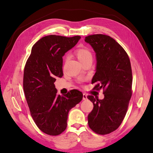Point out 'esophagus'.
Returning <instances> with one entry per match:
<instances>
[{
  "label": "esophagus",
  "instance_id": "esophagus-1",
  "mask_svg": "<svg viewBox=\"0 0 153 153\" xmlns=\"http://www.w3.org/2000/svg\"><path fill=\"white\" fill-rule=\"evenodd\" d=\"M83 100H87V94H85V93H83Z\"/></svg>",
  "mask_w": 153,
  "mask_h": 153
}]
</instances>
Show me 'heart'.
Here are the masks:
<instances>
[{
  "label": "heart",
  "mask_w": 153,
  "mask_h": 153,
  "mask_svg": "<svg viewBox=\"0 0 153 153\" xmlns=\"http://www.w3.org/2000/svg\"><path fill=\"white\" fill-rule=\"evenodd\" d=\"M75 54L82 64L87 60L93 59L91 52L87 47H83L78 48L75 51Z\"/></svg>",
  "instance_id": "1"
}]
</instances>
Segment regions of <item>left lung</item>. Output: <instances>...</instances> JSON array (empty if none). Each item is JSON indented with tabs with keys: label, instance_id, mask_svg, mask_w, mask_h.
<instances>
[{
	"label": "left lung",
	"instance_id": "8db88e82",
	"mask_svg": "<svg viewBox=\"0 0 153 153\" xmlns=\"http://www.w3.org/2000/svg\"><path fill=\"white\" fill-rule=\"evenodd\" d=\"M97 57L93 90L103 89L105 98L93 95L87 98L93 103L88 115V124L99 135H106L119 128L126 114L132 95V71L130 60L125 50L108 35L95 34L87 36Z\"/></svg>",
	"mask_w": 153,
	"mask_h": 153
}]
</instances>
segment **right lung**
Here are the masks:
<instances>
[{"instance_id": "1", "label": "right lung", "mask_w": 153, "mask_h": 153, "mask_svg": "<svg viewBox=\"0 0 153 153\" xmlns=\"http://www.w3.org/2000/svg\"><path fill=\"white\" fill-rule=\"evenodd\" d=\"M80 38L42 37L32 47L25 64L23 86L31 116L39 129L49 135H60L66 129L68 112L83 99L77 89L58 95L54 84L63 76L62 56Z\"/></svg>"}]
</instances>
